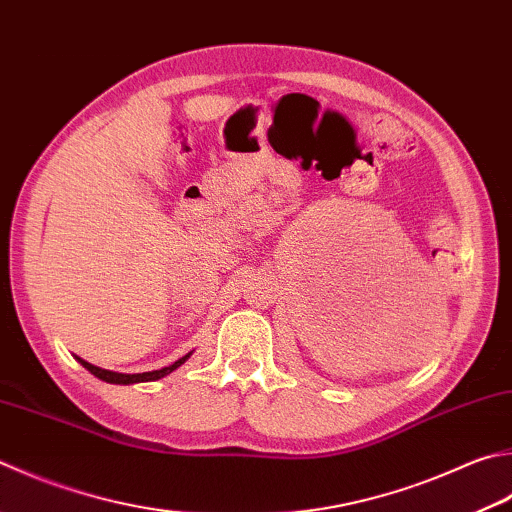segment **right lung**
<instances>
[{
  "label": "right lung",
  "mask_w": 512,
  "mask_h": 512,
  "mask_svg": "<svg viewBox=\"0 0 512 512\" xmlns=\"http://www.w3.org/2000/svg\"><path fill=\"white\" fill-rule=\"evenodd\" d=\"M191 356V352L189 354H185L182 356V359H178L176 363H171L169 368H162V370H153V372H142V374H122V372H111V370H102V368H98V365H93V363H89V361H84V359H80V356H75L77 361H80L86 370H89L93 376H98V379H102V381H106V383H118V385H129V383H144V381H158V379H162V376H167V374H171L173 370L176 368H180L182 363H185L187 359Z\"/></svg>",
  "instance_id": "1"
}]
</instances>
